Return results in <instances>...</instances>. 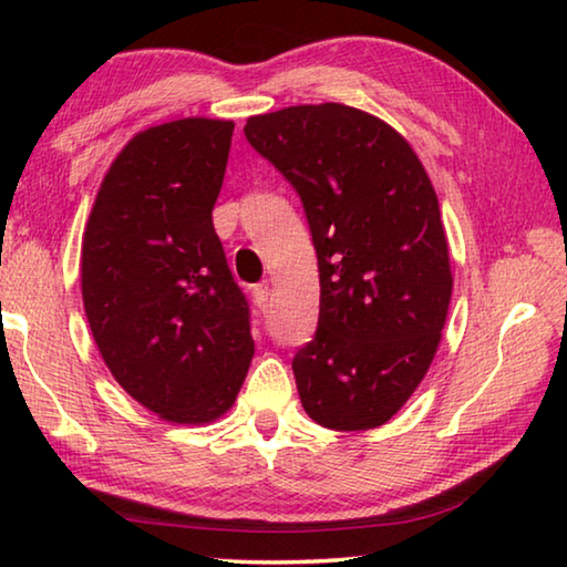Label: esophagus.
Masks as SVG:
<instances>
[{
	"label": "esophagus",
	"instance_id": "esophagus-1",
	"mask_svg": "<svg viewBox=\"0 0 567 567\" xmlns=\"http://www.w3.org/2000/svg\"><path fill=\"white\" fill-rule=\"evenodd\" d=\"M267 297H270V282H260V285L252 287V300H255L257 307H260V310H265Z\"/></svg>",
	"mask_w": 567,
	"mask_h": 567
}]
</instances>
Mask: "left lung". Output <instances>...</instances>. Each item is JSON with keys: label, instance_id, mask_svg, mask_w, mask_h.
<instances>
[{"label": "left lung", "instance_id": "1", "mask_svg": "<svg viewBox=\"0 0 567 567\" xmlns=\"http://www.w3.org/2000/svg\"><path fill=\"white\" fill-rule=\"evenodd\" d=\"M245 137L302 199L320 270L315 340L295 354L302 408L330 430L385 425L427 375L453 270L433 182L375 114L297 104Z\"/></svg>", "mask_w": 567, "mask_h": 567}]
</instances>
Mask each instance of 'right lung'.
Masks as SVG:
<instances>
[{"label": "right lung", "instance_id": "obj_1", "mask_svg": "<svg viewBox=\"0 0 567 567\" xmlns=\"http://www.w3.org/2000/svg\"><path fill=\"white\" fill-rule=\"evenodd\" d=\"M233 130L185 117L134 134L82 239V300L104 364L142 408L179 425L223 417L255 354L213 225Z\"/></svg>", "mask_w": 567, "mask_h": 567}]
</instances>
